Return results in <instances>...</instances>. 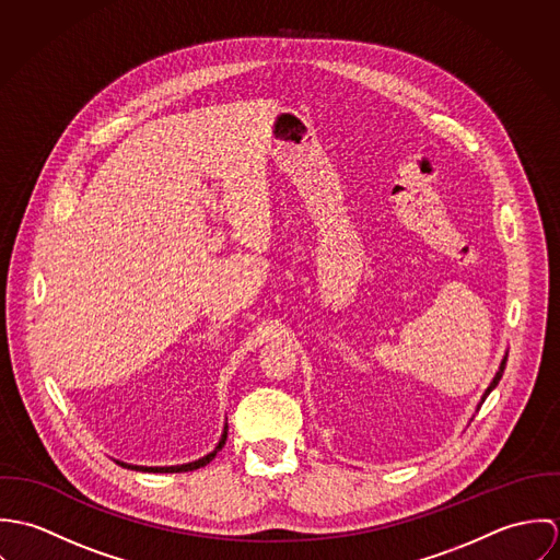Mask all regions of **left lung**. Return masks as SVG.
<instances>
[{
	"label": "left lung",
	"instance_id": "obj_1",
	"mask_svg": "<svg viewBox=\"0 0 560 560\" xmlns=\"http://www.w3.org/2000/svg\"><path fill=\"white\" fill-rule=\"evenodd\" d=\"M504 366H506V358H504V360H502V364H500V371H498V373H495V377H493V382H491V386H489V388H487V393H485V397H482V400L487 399V395H489V393H491V390H493V388H495V386H498V382H500V377H502V373H504Z\"/></svg>",
	"mask_w": 560,
	"mask_h": 560
}]
</instances>
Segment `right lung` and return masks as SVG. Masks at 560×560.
Segmentation results:
<instances>
[{
  "label": "right lung",
  "instance_id": "obj_1",
  "mask_svg": "<svg viewBox=\"0 0 560 560\" xmlns=\"http://www.w3.org/2000/svg\"><path fill=\"white\" fill-rule=\"evenodd\" d=\"M224 444H226V431H224V435H222V440H220V444H218V448L213 453H209L207 457H202V459H198L194 464H187V466H174V468H140V466H125V464H120V466L131 468V470H144V472H189V470H198V468L207 466Z\"/></svg>",
  "mask_w": 560,
  "mask_h": 560
}]
</instances>
